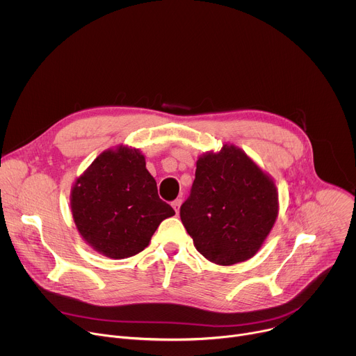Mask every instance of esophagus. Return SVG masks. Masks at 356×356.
Listing matches in <instances>:
<instances>
[{"instance_id": "34e87169", "label": "esophagus", "mask_w": 356, "mask_h": 356, "mask_svg": "<svg viewBox=\"0 0 356 356\" xmlns=\"http://www.w3.org/2000/svg\"><path fill=\"white\" fill-rule=\"evenodd\" d=\"M172 206H173V209H175L176 214H179V210H180V206H181V200H180V198L175 200V201L172 202Z\"/></svg>"}]
</instances>
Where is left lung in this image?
<instances>
[{"label": "left lung", "instance_id": "left-lung-1", "mask_svg": "<svg viewBox=\"0 0 356 356\" xmlns=\"http://www.w3.org/2000/svg\"><path fill=\"white\" fill-rule=\"evenodd\" d=\"M277 213L275 181L235 145L198 158L190 195L180 207L195 249L222 266L255 255Z\"/></svg>", "mask_w": 356, "mask_h": 356}]
</instances>
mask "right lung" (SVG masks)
Wrapping results in <instances>:
<instances>
[{"label": "right lung", "instance_id": "right-lung-1", "mask_svg": "<svg viewBox=\"0 0 356 356\" xmlns=\"http://www.w3.org/2000/svg\"><path fill=\"white\" fill-rule=\"evenodd\" d=\"M70 206L81 238L113 259L143 250L159 224L175 216L159 198L145 156L122 145L104 150L76 180Z\"/></svg>", "mask_w": 356, "mask_h": 356}]
</instances>
